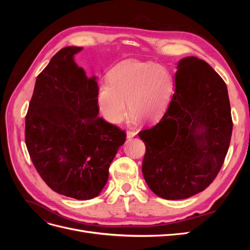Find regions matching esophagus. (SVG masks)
<instances>
[{"label": "esophagus", "mask_w": 250, "mask_h": 250, "mask_svg": "<svg viewBox=\"0 0 250 250\" xmlns=\"http://www.w3.org/2000/svg\"><path fill=\"white\" fill-rule=\"evenodd\" d=\"M135 134H137V133H135L134 131H131V130H128V131H127V139H129V140H130L131 138H133V137H134V135H135Z\"/></svg>", "instance_id": "esophagus-1"}]
</instances>
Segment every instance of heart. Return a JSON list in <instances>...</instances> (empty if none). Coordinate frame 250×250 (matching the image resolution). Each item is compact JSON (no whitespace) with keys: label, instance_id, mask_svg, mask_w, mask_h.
Masks as SVG:
<instances>
[{"label":"heart","instance_id":"obj_1","mask_svg":"<svg viewBox=\"0 0 250 250\" xmlns=\"http://www.w3.org/2000/svg\"><path fill=\"white\" fill-rule=\"evenodd\" d=\"M173 87V76L165 66L127 60L109 73L108 82L101 83L97 101L102 117L111 124H120L127 117L126 102L134 120L152 122L167 107Z\"/></svg>","mask_w":250,"mask_h":250}]
</instances>
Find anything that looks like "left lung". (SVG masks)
<instances>
[{
    "instance_id": "left-lung-1",
    "label": "left lung",
    "mask_w": 250,
    "mask_h": 250,
    "mask_svg": "<svg viewBox=\"0 0 250 250\" xmlns=\"http://www.w3.org/2000/svg\"><path fill=\"white\" fill-rule=\"evenodd\" d=\"M231 132L223 79L202 59H181L167 111L156 125L139 132L146 146L142 172L151 191L176 200L206 190L221 170Z\"/></svg>"
}]
</instances>
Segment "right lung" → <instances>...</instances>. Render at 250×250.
<instances>
[{
  "instance_id": "right-lung-1",
  "label": "right lung",
  "mask_w": 250,
  "mask_h": 250,
  "mask_svg": "<svg viewBox=\"0 0 250 250\" xmlns=\"http://www.w3.org/2000/svg\"><path fill=\"white\" fill-rule=\"evenodd\" d=\"M65 47L37 76L26 115L25 142L44 183L66 197L87 200L100 194L126 132L98 117V84L87 79Z\"/></svg>"
}]
</instances>
